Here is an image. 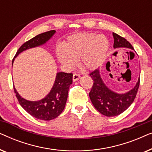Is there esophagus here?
Returning a JSON list of instances; mask_svg holds the SVG:
<instances>
[{
  "label": "esophagus",
  "instance_id": "esophagus-1",
  "mask_svg": "<svg viewBox=\"0 0 152 152\" xmlns=\"http://www.w3.org/2000/svg\"><path fill=\"white\" fill-rule=\"evenodd\" d=\"M80 74L74 73L73 74V76H72V80H73L74 82H76L77 80H78L79 79H80Z\"/></svg>",
  "mask_w": 152,
  "mask_h": 152
}]
</instances>
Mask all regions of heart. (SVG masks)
<instances>
[{
    "mask_svg": "<svg viewBox=\"0 0 152 152\" xmlns=\"http://www.w3.org/2000/svg\"><path fill=\"white\" fill-rule=\"evenodd\" d=\"M109 48V41L102 34L82 33L72 35L57 48V57L62 65L71 69L80 58V64L87 70H93L104 61Z\"/></svg>",
    "mask_w": 152,
    "mask_h": 152,
    "instance_id": "obj_1",
    "label": "heart"
}]
</instances>
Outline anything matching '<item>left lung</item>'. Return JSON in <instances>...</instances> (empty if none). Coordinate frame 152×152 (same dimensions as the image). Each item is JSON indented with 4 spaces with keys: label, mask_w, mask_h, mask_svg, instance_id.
Listing matches in <instances>:
<instances>
[{
    "label": "left lung",
    "mask_w": 152,
    "mask_h": 152,
    "mask_svg": "<svg viewBox=\"0 0 152 152\" xmlns=\"http://www.w3.org/2000/svg\"><path fill=\"white\" fill-rule=\"evenodd\" d=\"M113 36L114 48H128L134 50L132 44L126 39L115 33H113ZM89 75L93 81L89 97L94 107L102 115L107 117L120 115L130 107L136 98L140 85V78L134 88L124 94H118L110 90L104 84L99 75V69H95Z\"/></svg>",
    "instance_id": "obj_1"
}]
</instances>
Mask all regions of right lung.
Instances as JSON below:
<instances>
[{"label":"right lung","mask_w":152,"mask_h":152,"mask_svg":"<svg viewBox=\"0 0 152 152\" xmlns=\"http://www.w3.org/2000/svg\"><path fill=\"white\" fill-rule=\"evenodd\" d=\"M55 30H50L38 34L30 40L26 41L19 48L15 55L16 57L27 49L39 46L49 40ZM12 60V64L14 60ZM72 83V73L58 72L55 82L48 95L39 101H28L20 96L14 86V91L20 105L29 114L42 120H51L58 117L65 108L68 98V89Z\"/></svg>","instance_id":"obj_1"}]
</instances>
